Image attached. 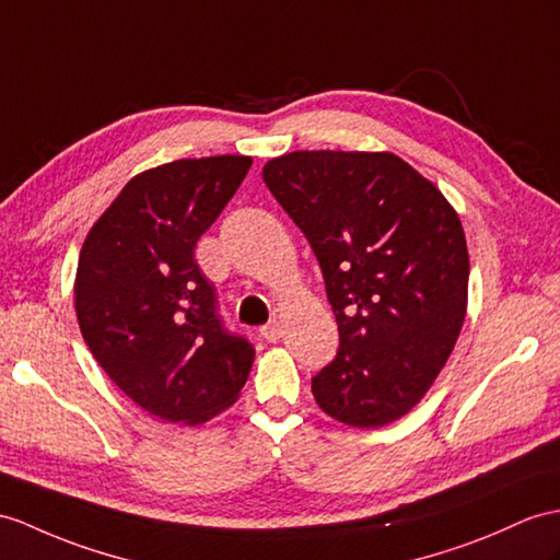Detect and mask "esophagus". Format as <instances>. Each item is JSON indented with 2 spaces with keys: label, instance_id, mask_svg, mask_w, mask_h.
I'll return each mask as SVG.
<instances>
[{
  "label": "esophagus",
  "instance_id": "34e87169",
  "mask_svg": "<svg viewBox=\"0 0 560 560\" xmlns=\"http://www.w3.org/2000/svg\"><path fill=\"white\" fill-rule=\"evenodd\" d=\"M282 330H280V323L278 320H270L268 325L261 327V337L268 339V342H276V339H280Z\"/></svg>",
  "mask_w": 560,
  "mask_h": 560
}]
</instances>
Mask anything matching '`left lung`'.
Returning <instances> with one entry per match:
<instances>
[{"label": "left lung", "mask_w": 560, "mask_h": 560, "mask_svg": "<svg viewBox=\"0 0 560 560\" xmlns=\"http://www.w3.org/2000/svg\"><path fill=\"white\" fill-rule=\"evenodd\" d=\"M264 183L316 254L339 349L311 380L327 416L383 428L425 397L468 306L458 213L389 152H292Z\"/></svg>", "instance_id": "8db88e82"}]
</instances>
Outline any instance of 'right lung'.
I'll list each match as a JSON object with an SVG mask.
<instances>
[{
  "label": "right lung",
  "mask_w": 560,
  "mask_h": 560,
  "mask_svg": "<svg viewBox=\"0 0 560 560\" xmlns=\"http://www.w3.org/2000/svg\"><path fill=\"white\" fill-rule=\"evenodd\" d=\"M249 166V156L225 154L135 175L80 249V332L118 389L166 422L211 420L252 371L254 347L228 332L195 261Z\"/></svg>",
  "instance_id": "1"
}]
</instances>
